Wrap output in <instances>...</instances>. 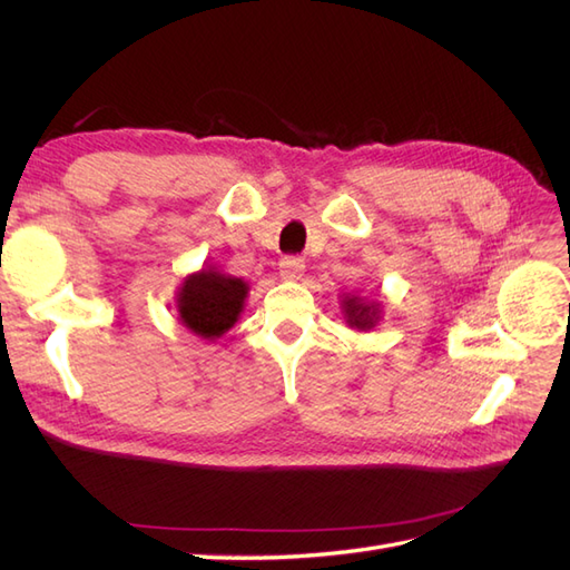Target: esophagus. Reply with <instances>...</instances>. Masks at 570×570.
<instances>
[{
    "label": "esophagus",
    "instance_id": "34e87169",
    "mask_svg": "<svg viewBox=\"0 0 570 570\" xmlns=\"http://www.w3.org/2000/svg\"><path fill=\"white\" fill-rule=\"evenodd\" d=\"M304 258L299 256H283L281 258V275L285 281H299L304 275Z\"/></svg>",
    "mask_w": 570,
    "mask_h": 570
}]
</instances>
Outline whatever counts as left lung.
I'll list each match as a JSON object with an SVG mask.
<instances>
[{
	"label": "left lung",
	"mask_w": 570,
	"mask_h": 570,
	"mask_svg": "<svg viewBox=\"0 0 570 570\" xmlns=\"http://www.w3.org/2000/svg\"><path fill=\"white\" fill-rule=\"evenodd\" d=\"M342 312L352 327H358V331H371V327H375L377 314H381V304H373L358 297H344Z\"/></svg>",
	"instance_id": "1"
}]
</instances>
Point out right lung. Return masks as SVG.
<instances>
[{
	"mask_svg": "<svg viewBox=\"0 0 570 570\" xmlns=\"http://www.w3.org/2000/svg\"><path fill=\"white\" fill-rule=\"evenodd\" d=\"M247 283L206 266L187 275L178 289L180 321L204 340H216L228 333L243 314Z\"/></svg>",
	"mask_w": 570,
	"mask_h": 570,
	"instance_id": "1",
	"label": "right lung"
}]
</instances>
